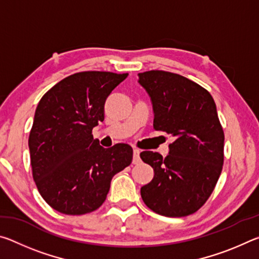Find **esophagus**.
<instances>
[{
	"label": "esophagus",
	"instance_id": "34e87169",
	"mask_svg": "<svg viewBox=\"0 0 259 259\" xmlns=\"http://www.w3.org/2000/svg\"><path fill=\"white\" fill-rule=\"evenodd\" d=\"M139 153H140V151H139V150H137V148H134V159H133V163H134V164H138V163H140Z\"/></svg>",
	"mask_w": 259,
	"mask_h": 259
}]
</instances>
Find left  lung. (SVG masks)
I'll return each mask as SVG.
<instances>
[{"instance_id": "1", "label": "left lung", "mask_w": 259, "mask_h": 259, "mask_svg": "<svg viewBox=\"0 0 259 259\" xmlns=\"http://www.w3.org/2000/svg\"><path fill=\"white\" fill-rule=\"evenodd\" d=\"M138 77L151 98L153 126L175 138L165 157L150 151L140 153L154 170L140 195L162 216H187L204 204L222 172L224 131L216 104L207 90L178 74L148 71Z\"/></svg>"}]
</instances>
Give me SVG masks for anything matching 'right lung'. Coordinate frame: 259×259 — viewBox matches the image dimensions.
<instances>
[{"instance_id":"1","label":"right lung","mask_w":259,"mask_h":259,"mask_svg":"<svg viewBox=\"0 0 259 259\" xmlns=\"http://www.w3.org/2000/svg\"><path fill=\"white\" fill-rule=\"evenodd\" d=\"M128 73L81 72L65 77L41 98L28 147L33 178L46 202L65 214L95 211L106 200L114 175L133 161V148H109L94 139L104 106Z\"/></svg>"}]
</instances>
